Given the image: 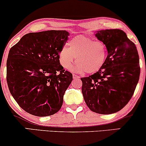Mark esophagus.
Segmentation results:
<instances>
[{
	"label": "esophagus",
	"mask_w": 146,
	"mask_h": 146,
	"mask_svg": "<svg viewBox=\"0 0 146 146\" xmlns=\"http://www.w3.org/2000/svg\"><path fill=\"white\" fill-rule=\"evenodd\" d=\"M73 79H74V80H76V79H80V77L78 76V75H77L73 74Z\"/></svg>",
	"instance_id": "esophagus-1"
}]
</instances>
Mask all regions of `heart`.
Instances as JSON below:
<instances>
[{
  "label": "heart",
  "mask_w": 146,
  "mask_h": 146,
  "mask_svg": "<svg viewBox=\"0 0 146 146\" xmlns=\"http://www.w3.org/2000/svg\"><path fill=\"white\" fill-rule=\"evenodd\" d=\"M68 44V47L64 46L59 53L60 64L66 69L71 67L75 60V70L78 73H95L104 65L108 49L104 42L80 35L72 38Z\"/></svg>",
  "instance_id": "1"
}]
</instances>
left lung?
<instances>
[{"mask_svg":"<svg viewBox=\"0 0 146 146\" xmlns=\"http://www.w3.org/2000/svg\"><path fill=\"white\" fill-rule=\"evenodd\" d=\"M95 36L106 45L108 56L101 69L81 78L82 92L90 110L109 115L121 110L133 95L140 75L139 57L122 30H100Z\"/></svg>","mask_w":146,"mask_h":146,"instance_id":"1","label":"left lung"}]
</instances>
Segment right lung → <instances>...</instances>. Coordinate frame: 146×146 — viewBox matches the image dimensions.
I'll return each mask as SVG.
<instances>
[{
  "label": "right lung",
  "instance_id": "1",
  "mask_svg": "<svg viewBox=\"0 0 146 146\" xmlns=\"http://www.w3.org/2000/svg\"><path fill=\"white\" fill-rule=\"evenodd\" d=\"M64 30L25 35L10 48L7 60V82L21 108L38 117L54 115L73 80L64 69L59 53L68 40Z\"/></svg>",
  "mask_w": 146,
  "mask_h": 146
}]
</instances>
